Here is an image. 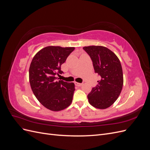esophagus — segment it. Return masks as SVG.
I'll use <instances>...</instances> for the list:
<instances>
[{
    "label": "esophagus",
    "instance_id": "34e87169",
    "mask_svg": "<svg viewBox=\"0 0 150 150\" xmlns=\"http://www.w3.org/2000/svg\"><path fill=\"white\" fill-rule=\"evenodd\" d=\"M75 84H76L77 86H81L83 85L82 83H77V82L75 83Z\"/></svg>",
    "mask_w": 150,
    "mask_h": 150
}]
</instances>
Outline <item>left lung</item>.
I'll list each match as a JSON object with an SVG mask.
<instances>
[{
    "instance_id": "8db88e82",
    "label": "left lung",
    "mask_w": 150,
    "mask_h": 150,
    "mask_svg": "<svg viewBox=\"0 0 150 150\" xmlns=\"http://www.w3.org/2000/svg\"><path fill=\"white\" fill-rule=\"evenodd\" d=\"M91 57L94 69L101 76L98 85L88 95L93 107L104 110L110 107L118 98L123 86V74L120 61L108 48L101 46L83 47Z\"/></svg>"
}]
</instances>
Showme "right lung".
<instances>
[{
  "mask_svg": "<svg viewBox=\"0 0 150 150\" xmlns=\"http://www.w3.org/2000/svg\"><path fill=\"white\" fill-rule=\"evenodd\" d=\"M75 47L47 46L36 53L29 67V82L35 98L48 110L59 111L71 104L75 91L73 83L59 80L61 66Z\"/></svg>",
  "mask_w": 150,
  "mask_h": 150,
  "instance_id": "1",
  "label": "right lung"
}]
</instances>
